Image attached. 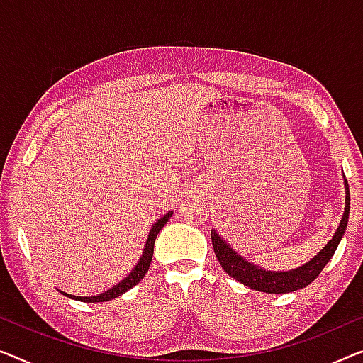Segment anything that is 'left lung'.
Wrapping results in <instances>:
<instances>
[{"label":"left lung","instance_id":"1","mask_svg":"<svg viewBox=\"0 0 363 363\" xmlns=\"http://www.w3.org/2000/svg\"><path fill=\"white\" fill-rule=\"evenodd\" d=\"M344 186H345V208L342 220L339 223L332 240L312 257L306 264H302L296 269L289 271H269L264 267L255 264V262L247 261L241 255H238L231 247L230 242L223 240L221 235H218L215 230H211V242L215 255L220 261L223 269L228 272V276L235 277L241 284L255 291L266 292V294H286V292H292L302 287L309 286L320 271L324 269L327 262L332 259L334 252L339 246V242L344 236L347 223H349V213H350V193H349V183L345 180L344 175Z\"/></svg>","mask_w":363,"mask_h":363}]
</instances>
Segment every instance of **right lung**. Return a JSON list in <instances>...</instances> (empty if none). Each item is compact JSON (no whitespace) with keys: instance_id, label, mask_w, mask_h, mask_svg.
I'll list each match as a JSON object with an SVG mask.
<instances>
[{"instance_id":"1","label":"right lung","mask_w":363,"mask_h":363,"mask_svg":"<svg viewBox=\"0 0 363 363\" xmlns=\"http://www.w3.org/2000/svg\"><path fill=\"white\" fill-rule=\"evenodd\" d=\"M173 215V211H168L167 215H163L160 220H158L155 225L152 226L150 233H148L147 236V242L145 246H143V251H142V256L140 259L137 261V264L133 266V269L128 272V274L123 277L121 282H117L116 286H112L111 289H107L106 292H101V294L97 296H89V297H82V296H72V294H67V292H62L66 297L69 299H74V301H81V302H106V301H112L116 299V297L122 296L123 292H127L128 289H132L133 286H137L138 282L143 279V276L147 274L148 267H150V262H152V256H153V246H155V240H157V235L160 233V230L163 226L167 225V221L170 220V216Z\"/></svg>"}]
</instances>
